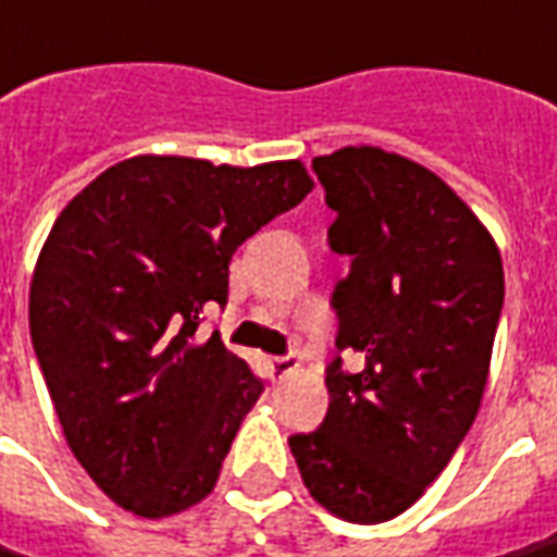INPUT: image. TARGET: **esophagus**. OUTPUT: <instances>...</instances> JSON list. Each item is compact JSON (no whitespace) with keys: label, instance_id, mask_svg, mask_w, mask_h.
I'll list each match as a JSON object with an SVG mask.
<instances>
[{"label":"esophagus","instance_id":"1","mask_svg":"<svg viewBox=\"0 0 557 557\" xmlns=\"http://www.w3.org/2000/svg\"><path fill=\"white\" fill-rule=\"evenodd\" d=\"M300 367L297 355H282V358H270V373L272 379H285L287 373H294Z\"/></svg>","mask_w":557,"mask_h":557}]
</instances>
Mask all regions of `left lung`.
Here are the masks:
<instances>
[{
	"mask_svg": "<svg viewBox=\"0 0 557 557\" xmlns=\"http://www.w3.org/2000/svg\"><path fill=\"white\" fill-rule=\"evenodd\" d=\"M336 212L327 242L351 257L333 287L336 348L321 428L287 443L309 494L333 516L379 524L446 470L488 382L504 309L491 233L440 175L382 148L312 160Z\"/></svg>",
	"mask_w": 557,
	"mask_h": 557,
	"instance_id": "1",
	"label": "left lung"
}]
</instances>
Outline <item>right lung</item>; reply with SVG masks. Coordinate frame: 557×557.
<instances>
[{
  "label": "right lung",
  "instance_id": "obj_1",
  "mask_svg": "<svg viewBox=\"0 0 557 557\" xmlns=\"http://www.w3.org/2000/svg\"><path fill=\"white\" fill-rule=\"evenodd\" d=\"M312 190L300 160L212 166L129 157L53 221L29 285V333L81 467L117 506L163 519L212 494L263 394L212 333L242 242Z\"/></svg>",
  "mask_w": 557,
  "mask_h": 557
}]
</instances>
